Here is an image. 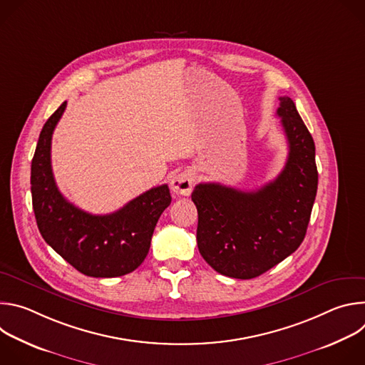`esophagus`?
Instances as JSON below:
<instances>
[{"instance_id": "obj_1", "label": "esophagus", "mask_w": 365, "mask_h": 365, "mask_svg": "<svg viewBox=\"0 0 365 365\" xmlns=\"http://www.w3.org/2000/svg\"><path fill=\"white\" fill-rule=\"evenodd\" d=\"M195 185V175L190 170H183L173 176L170 180V187L176 195L189 196Z\"/></svg>"}]
</instances>
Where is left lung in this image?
Returning a JSON list of instances; mask_svg holds the SVG:
<instances>
[{"mask_svg":"<svg viewBox=\"0 0 365 365\" xmlns=\"http://www.w3.org/2000/svg\"><path fill=\"white\" fill-rule=\"evenodd\" d=\"M289 155L280 175L257 190L199 183L192 192L197 210V248L215 272L234 279L266 273L302 244L318 190L315 143L294 102L280 96Z\"/></svg>","mask_w":365,"mask_h":365,"instance_id":"left-lung-1","label":"left lung"}]
</instances>
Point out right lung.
I'll return each mask as SVG.
<instances>
[{
    "mask_svg": "<svg viewBox=\"0 0 365 365\" xmlns=\"http://www.w3.org/2000/svg\"><path fill=\"white\" fill-rule=\"evenodd\" d=\"M66 102L43 125L31 160V197L44 241L89 277H118L134 272L150 250L151 237L172 196L168 185L151 187L108 215L88 214L58 189L50 162L51 134Z\"/></svg>",
    "mask_w": 365,
    "mask_h": 365,
    "instance_id": "add662e5",
    "label": "right lung"
}]
</instances>
